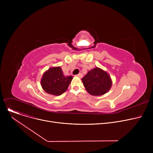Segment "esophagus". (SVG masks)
Here are the masks:
<instances>
[{"mask_svg":"<svg viewBox=\"0 0 153 153\" xmlns=\"http://www.w3.org/2000/svg\"><path fill=\"white\" fill-rule=\"evenodd\" d=\"M77 76L79 77H80V78H82V77H83V74H82V73H79V74L77 75Z\"/></svg>","mask_w":153,"mask_h":153,"instance_id":"esophagus-1","label":"esophagus"}]
</instances>
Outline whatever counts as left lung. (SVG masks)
Instances as JSON below:
<instances>
[{"mask_svg":"<svg viewBox=\"0 0 153 153\" xmlns=\"http://www.w3.org/2000/svg\"><path fill=\"white\" fill-rule=\"evenodd\" d=\"M82 81L87 91L92 95L105 94L111 86L110 76L105 71L98 68L88 72Z\"/></svg>","mask_w":153,"mask_h":153,"instance_id":"8db88e82","label":"left lung"}]
</instances>
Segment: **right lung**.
<instances>
[{"instance_id":"right-lung-1","label":"right lung","mask_w":153,"mask_h":153,"mask_svg":"<svg viewBox=\"0 0 153 153\" xmlns=\"http://www.w3.org/2000/svg\"><path fill=\"white\" fill-rule=\"evenodd\" d=\"M72 76H64L61 67L51 68L43 75L41 85L43 90L50 94L60 95L65 92Z\"/></svg>"}]
</instances>
